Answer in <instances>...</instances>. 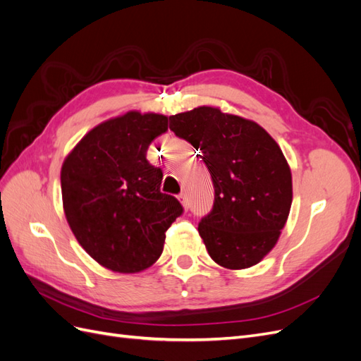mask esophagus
Returning a JSON list of instances; mask_svg holds the SVG:
<instances>
[{
  "instance_id": "1",
  "label": "esophagus",
  "mask_w": 361,
  "mask_h": 361,
  "mask_svg": "<svg viewBox=\"0 0 361 361\" xmlns=\"http://www.w3.org/2000/svg\"><path fill=\"white\" fill-rule=\"evenodd\" d=\"M179 200H180V203H182V206H183V209H185V211H188V207H190V200H188V197H187V194L182 192V194L179 195Z\"/></svg>"
}]
</instances>
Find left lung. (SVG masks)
I'll use <instances>...</instances> for the list:
<instances>
[{"label":"left lung","instance_id":"left-lung-1","mask_svg":"<svg viewBox=\"0 0 361 361\" xmlns=\"http://www.w3.org/2000/svg\"><path fill=\"white\" fill-rule=\"evenodd\" d=\"M170 129L200 150L215 202L199 233L215 264L257 265L276 247L292 204V173L277 141L256 122L202 105L170 116Z\"/></svg>","mask_w":361,"mask_h":361}]
</instances>
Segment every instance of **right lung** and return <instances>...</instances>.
Masks as SVG:
<instances>
[{
	"instance_id": "add662e5",
	"label": "right lung",
	"mask_w": 361,
	"mask_h": 361,
	"mask_svg": "<svg viewBox=\"0 0 361 361\" xmlns=\"http://www.w3.org/2000/svg\"><path fill=\"white\" fill-rule=\"evenodd\" d=\"M169 117L137 110L90 129L61 166L63 211L76 241L101 267L135 274L159 259L166 232L182 214L161 192L162 171L146 159Z\"/></svg>"
}]
</instances>
